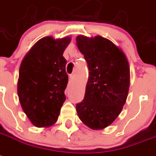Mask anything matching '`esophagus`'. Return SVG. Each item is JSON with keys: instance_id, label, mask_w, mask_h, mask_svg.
<instances>
[{"instance_id": "1", "label": "esophagus", "mask_w": 156, "mask_h": 156, "mask_svg": "<svg viewBox=\"0 0 156 156\" xmlns=\"http://www.w3.org/2000/svg\"><path fill=\"white\" fill-rule=\"evenodd\" d=\"M73 78H74L73 75H70V76H69V80H70V81H73Z\"/></svg>"}]
</instances>
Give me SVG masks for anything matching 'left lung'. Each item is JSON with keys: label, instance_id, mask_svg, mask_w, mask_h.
<instances>
[{"label": "left lung", "instance_id": "8db88e82", "mask_svg": "<svg viewBox=\"0 0 156 156\" xmlns=\"http://www.w3.org/2000/svg\"><path fill=\"white\" fill-rule=\"evenodd\" d=\"M89 70L83 101L76 104L80 119L93 130L104 129L120 114L130 85V68L121 48L96 36L76 37Z\"/></svg>", "mask_w": 156, "mask_h": 156}]
</instances>
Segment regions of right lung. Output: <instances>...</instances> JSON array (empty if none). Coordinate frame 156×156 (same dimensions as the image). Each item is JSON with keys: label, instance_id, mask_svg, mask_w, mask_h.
<instances>
[{"label": "right lung", "instance_id": "right-lung-1", "mask_svg": "<svg viewBox=\"0 0 156 156\" xmlns=\"http://www.w3.org/2000/svg\"><path fill=\"white\" fill-rule=\"evenodd\" d=\"M70 41L69 37L56 40L44 37L32 47L20 64L18 97L24 112L37 127L53 125L66 100L64 90L69 76L63 53Z\"/></svg>", "mask_w": 156, "mask_h": 156}]
</instances>
